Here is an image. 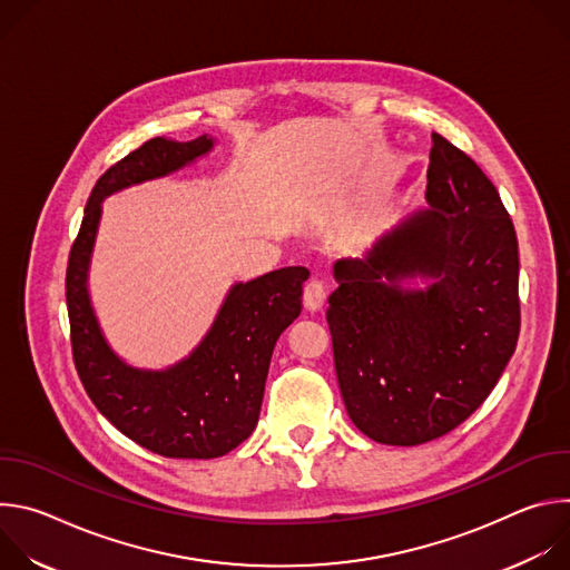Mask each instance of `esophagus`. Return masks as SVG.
Listing matches in <instances>:
<instances>
[{
  "label": "esophagus",
  "mask_w": 570,
  "mask_h": 570,
  "mask_svg": "<svg viewBox=\"0 0 570 570\" xmlns=\"http://www.w3.org/2000/svg\"><path fill=\"white\" fill-rule=\"evenodd\" d=\"M324 297H327V286H324V282L320 277H311L304 284V306L308 311H317L322 306Z\"/></svg>",
  "instance_id": "obj_1"
}]
</instances>
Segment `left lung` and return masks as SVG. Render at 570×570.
Segmentation results:
<instances>
[{
	"mask_svg": "<svg viewBox=\"0 0 570 570\" xmlns=\"http://www.w3.org/2000/svg\"><path fill=\"white\" fill-rule=\"evenodd\" d=\"M429 207L334 266L327 322L347 415L379 444L417 446L490 396L521 327L512 218L475 161L433 132ZM426 278L424 289L409 278Z\"/></svg>",
	"mask_w": 570,
	"mask_h": 570,
	"instance_id": "8db88e82",
	"label": "left lung"
}]
</instances>
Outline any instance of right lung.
<instances>
[{
  "instance_id": "add662e5",
  "label": "right lung",
  "mask_w": 570,
  "mask_h": 570,
  "mask_svg": "<svg viewBox=\"0 0 570 570\" xmlns=\"http://www.w3.org/2000/svg\"><path fill=\"white\" fill-rule=\"evenodd\" d=\"M214 148L153 137L95 185L71 246L65 277L73 365L99 413L139 446L185 460H209L248 440L259 422L277 338L302 311L308 271L291 266L229 288L200 345L167 370H139L108 345L88 291L101 203L132 185L165 178Z\"/></svg>"
}]
</instances>
